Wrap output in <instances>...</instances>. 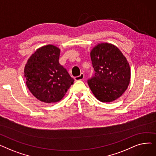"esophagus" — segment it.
I'll list each match as a JSON object with an SVG mask.
<instances>
[{"instance_id": "1", "label": "esophagus", "mask_w": 156, "mask_h": 156, "mask_svg": "<svg viewBox=\"0 0 156 156\" xmlns=\"http://www.w3.org/2000/svg\"><path fill=\"white\" fill-rule=\"evenodd\" d=\"M84 77H85V75H84V74H83V73H81V74H80V76H76V77L75 78V80L76 81H78V80H83V79L84 78Z\"/></svg>"}]
</instances>
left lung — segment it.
Masks as SVG:
<instances>
[{
  "label": "left lung",
  "mask_w": 156,
  "mask_h": 156,
  "mask_svg": "<svg viewBox=\"0 0 156 156\" xmlns=\"http://www.w3.org/2000/svg\"><path fill=\"white\" fill-rule=\"evenodd\" d=\"M93 76L87 80L97 99L102 102L117 99L126 91L130 80V68L126 57L112 44H98L90 52Z\"/></svg>",
  "instance_id": "obj_1"
}]
</instances>
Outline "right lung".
<instances>
[{
    "label": "right lung",
    "mask_w": 156,
    "mask_h": 156,
    "mask_svg": "<svg viewBox=\"0 0 156 156\" xmlns=\"http://www.w3.org/2000/svg\"><path fill=\"white\" fill-rule=\"evenodd\" d=\"M59 55L60 49L57 47H42L32 54L24 68L27 85L40 101H59L75 81L59 64Z\"/></svg>",
    "instance_id": "right-lung-1"
}]
</instances>
